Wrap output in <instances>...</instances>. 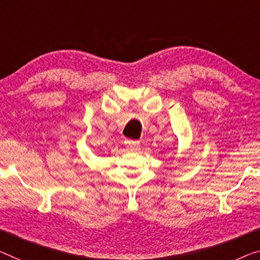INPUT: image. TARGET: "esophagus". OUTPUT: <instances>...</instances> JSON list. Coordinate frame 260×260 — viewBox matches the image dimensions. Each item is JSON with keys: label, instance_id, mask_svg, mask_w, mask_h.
Returning a JSON list of instances; mask_svg holds the SVG:
<instances>
[{"label": "esophagus", "instance_id": "esophagus-1", "mask_svg": "<svg viewBox=\"0 0 260 260\" xmlns=\"http://www.w3.org/2000/svg\"><path fill=\"white\" fill-rule=\"evenodd\" d=\"M125 145L126 149L129 150H137L141 144H139L138 141H125Z\"/></svg>", "mask_w": 260, "mask_h": 260}]
</instances>
